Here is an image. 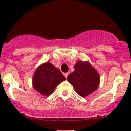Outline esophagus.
<instances>
[{"mask_svg":"<svg viewBox=\"0 0 131 131\" xmlns=\"http://www.w3.org/2000/svg\"><path fill=\"white\" fill-rule=\"evenodd\" d=\"M68 74H69V73H64V77H65L66 78H67L68 76Z\"/></svg>","mask_w":131,"mask_h":131,"instance_id":"1","label":"esophagus"}]
</instances>
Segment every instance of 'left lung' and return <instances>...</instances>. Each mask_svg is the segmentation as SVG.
<instances>
[{
	"label": "left lung",
	"instance_id": "8db88e82",
	"mask_svg": "<svg viewBox=\"0 0 131 131\" xmlns=\"http://www.w3.org/2000/svg\"><path fill=\"white\" fill-rule=\"evenodd\" d=\"M79 95L85 97L98 88L100 76L88 61H79L74 66V71L67 78Z\"/></svg>",
	"mask_w": 131,
	"mask_h": 131
}]
</instances>
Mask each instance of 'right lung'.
Segmentation results:
<instances>
[{"label":"right lung","mask_w":131,"mask_h":131,"mask_svg":"<svg viewBox=\"0 0 131 131\" xmlns=\"http://www.w3.org/2000/svg\"><path fill=\"white\" fill-rule=\"evenodd\" d=\"M66 80L60 71L49 62L39 66L32 78L33 88L40 94L46 96L53 93L58 84Z\"/></svg>","instance_id":"right-lung-1"}]
</instances>
